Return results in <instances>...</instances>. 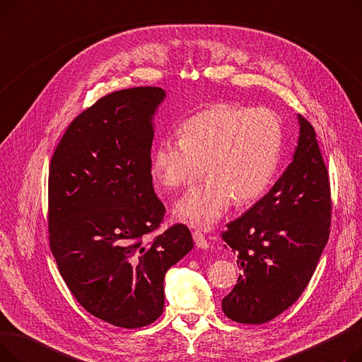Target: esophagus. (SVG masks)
Segmentation results:
<instances>
[{
    "label": "esophagus",
    "instance_id": "esophagus-1",
    "mask_svg": "<svg viewBox=\"0 0 362 362\" xmlns=\"http://www.w3.org/2000/svg\"><path fill=\"white\" fill-rule=\"evenodd\" d=\"M192 236H194V242H195V245L198 246V248L206 250L208 246H210V243H208L206 238L204 236V233H202L201 230H195V232L192 233Z\"/></svg>",
    "mask_w": 362,
    "mask_h": 362
}]
</instances>
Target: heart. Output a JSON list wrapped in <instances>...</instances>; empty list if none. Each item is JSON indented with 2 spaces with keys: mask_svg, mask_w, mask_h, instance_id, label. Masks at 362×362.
<instances>
[{
  "mask_svg": "<svg viewBox=\"0 0 362 362\" xmlns=\"http://www.w3.org/2000/svg\"><path fill=\"white\" fill-rule=\"evenodd\" d=\"M283 145V124L270 108L221 103L189 117L179 141L161 139L151 157L156 180L179 189L199 173L206 176L175 206L179 220L208 229L232 205L261 198L272 185Z\"/></svg>",
  "mask_w": 362,
  "mask_h": 362,
  "instance_id": "heart-1",
  "label": "heart"
}]
</instances>
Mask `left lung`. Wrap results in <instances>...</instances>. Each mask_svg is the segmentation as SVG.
<instances>
[{
	"label": "left lung",
	"mask_w": 362,
	"mask_h": 362,
	"mask_svg": "<svg viewBox=\"0 0 362 362\" xmlns=\"http://www.w3.org/2000/svg\"><path fill=\"white\" fill-rule=\"evenodd\" d=\"M298 123L292 163L269 194L227 224L221 235L242 270L221 308L243 325H262L296 302L330 235L327 167L314 127L299 114Z\"/></svg>",
	"instance_id": "left-lung-1"
}]
</instances>
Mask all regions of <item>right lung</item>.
I'll return each mask as SVG.
<instances>
[{
    "label": "right lung",
    "instance_id": "right-lung-1",
    "mask_svg": "<svg viewBox=\"0 0 362 362\" xmlns=\"http://www.w3.org/2000/svg\"><path fill=\"white\" fill-rule=\"evenodd\" d=\"M156 86L105 95L81 112L57 145L48 177L52 255L67 288L93 317L124 329L154 322L164 276L194 248L185 224L160 236L165 208L151 175Z\"/></svg>",
    "mask_w": 362,
    "mask_h": 362
}]
</instances>
